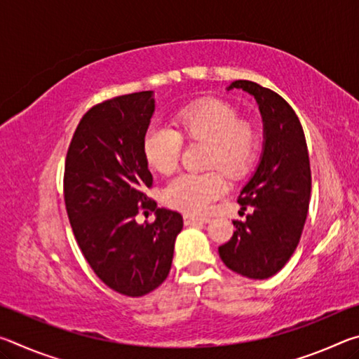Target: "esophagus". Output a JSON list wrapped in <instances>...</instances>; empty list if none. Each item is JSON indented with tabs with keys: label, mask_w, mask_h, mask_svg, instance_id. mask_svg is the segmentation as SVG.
Returning <instances> with one entry per match:
<instances>
[{
	"label": "esophagus",
	"mask_w": 359,
	"mask_h": 359,
	"mask_svg": "<svg viewBox=\"0 0 359 359\" xmlns=\"http://www.w3.org/2000/svg\"><path fill=\"white\" fill-rule=\"evenodd\" d=\"M210 218L209 217H198V215H191V214H185L184 215V223L187 226H191V224L196 223H209Z\"/></svg>",
	"instance_id": "1"
}]
</instances>
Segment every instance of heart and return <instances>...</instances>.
Here are the masks:
<instances>
[{
	"mask_svg": "<svg viewBox=\"0 0 359 359\" xmlns=\"http://www.w3.org/2000/svg\"><path fill=\"white\" fill-rule=\"evenodd\" d=\"M174 126L175 130L154 125L144 136L145 160L163 175H171L179 168L182 141L205 144L204 166L220 169L231 180L244 177L257 158V126L239 118L236 107L222 100L205 98L180 109L174 115ZM221 173L214 169L180 175L166 187L163 199L172 209L191 214L205 212L226 191V180Z\"/></svg>",
	"mask_w": 359,
	"mask_h": 359,
	"instance_id": "obj_1",
	"label": "heart"
}]
</instances>
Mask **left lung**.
<instances>
[{
	"instance_id": "8db88e82",
	"label": "left lung",
	"mask_w": 359,
	"mask_h": 359,
	"mask_svg": "<svg viewBox=\"0 0 359 359\" xmlns=\"http://www.w3.org/2000/svg\"><path fill=\"white\" fill-rule=\"evenodd\" d=\"M233 88L257 100L264 149L238 199L242 210L252 212L244 222H233V238L218 253L231 271L264 280L288 263L299 244L311 203V161L299 118L280 95L250 81H234L228 90Z\"/></svg>"
}]
</instances>
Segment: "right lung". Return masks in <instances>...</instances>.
Returning a JSON list of instances; mask_svg holds the SVG:
<instances>
[{
    "mask_svg": "<svg viewBox=\"0 0 359 359\" xmlns=\"http://www.w3.org/2000/svg\"><path fill=\"white\" fill-rule=\"evenodd\" d=\"M155 111L151 92L102 101L79 121L65 161V204L72 233L90 267L109 288L139 297L166 280L179 212L156 208L145 191L154 179L144 136ZM141 210L156 220L139 225Z\"/></svg>",
    "mask_w": 359,
    "mask_h": 359,
    "instance_id": "add662e5",
    "label": "right lung"
}]
</instances>
